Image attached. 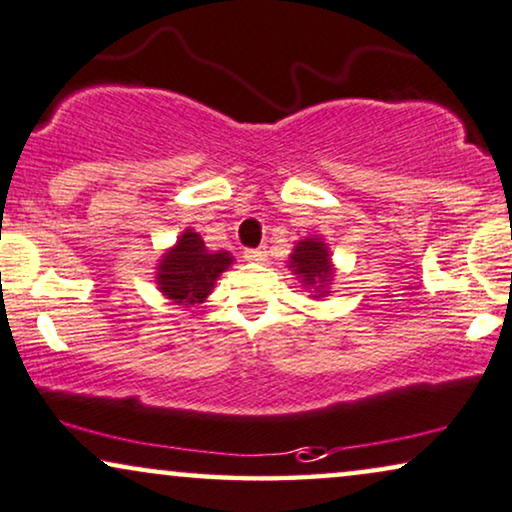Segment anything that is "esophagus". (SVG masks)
I'll return each mask as SVG.
<instances>
[{
	"label": "esophagus",
	"mask_w": 512,
	"mask_h": 512,
	"mask_svg": "<svg viewBox=\"0 0 512 512\" xmlns=\"http://www.w3.org/2000/svg\"><path fill=\"white\" fill-rule=\"evenodd\" d=\"M244 258H247L249 263H265L268 254H265V249H249L244 251Z\"/></svg>",
	"instance_id": "34e87169"
}]
</instances>
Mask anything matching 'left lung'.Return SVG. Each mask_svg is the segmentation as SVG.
I'll return each instance as SVG.
<instances>
[{
	"label": "left lung",
	"mask_w": 512,
	"mask_h": 512,
	"mask_svg": "<svg viewBox=\"0 0 512 512\" xmlns=\"http://www.w3.org/2000/svg\"><path fill=\"white\" fill-rule=\"evenodd\" d=\"M287 268L310 291L313 298L331 296V282L336 277V268L334 261H331L329 244L324 242V237L310 235L298 240L289 254Z\"/></svg>",
	"instance_id": "1"
}]
</instances>
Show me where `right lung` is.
I'll list each match as a JSON object with an SVG mask.
<instances>
[{
    "label": "right lung",
    "mask_w": 512,
    "mask_h": 512,
    "mask_svg": "<svg viewBox=\"0 0 512 512\" xmlns=\"http://www.w3.org/2000/svg\"><path fill=\"white\" fill-rule=\"evenodd\" d=\"M235 263L230 251H211L202 235L185 228L174 247L159 256L155 284L164 298L181 308L204 303L214 291L218 277Z\"/></svg>",
    "instance_id": "obj_1"
}]
</instances>
